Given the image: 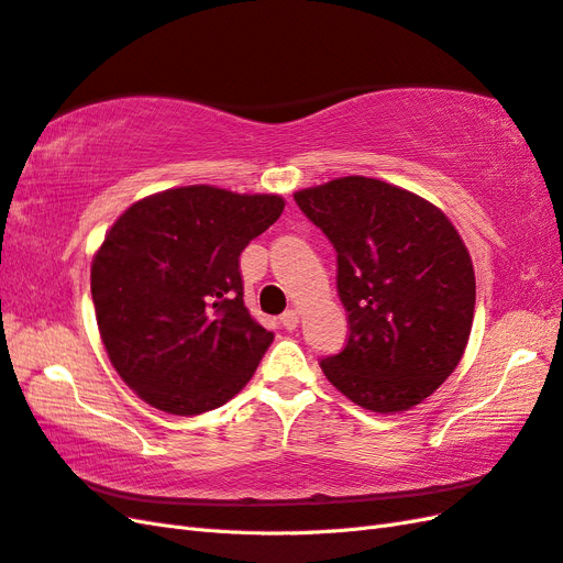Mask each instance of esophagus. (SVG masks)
Returning <instances> with one entry per match:
<instances>
[{"label":"esophagus","instance_id":"obj_1","mask_svg":"<svg viewBox=\"0 0 563 563\" xmlns=\"http://www.w3.org/2000/svg\"><path fill=\"white\" fill-rule=\"evenodd\" d=\"M279 324L286 329V331H294L298 327V312L296 310H286L282 317H279Z\"/></svg>","mask_w":563,"mask_h":563}]
</instances>
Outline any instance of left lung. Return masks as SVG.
<instances>
[{"label": "left lung", "instance_id": "1", "mask_svg": "<svg viewBox=\"0 0 563 563\" xmlns=\"http://www.w3.org/2000/svg\"><path fill=\"white\" fill-rule=\"evenodd\" d=\"M336 249L351 336L319 362L347 400L405 412L457 367L476 308L462 236L421 196L372 177H339L294 194Z\"/></svg>", "mask_w": 563, "mask_h": 563}]
</instances>
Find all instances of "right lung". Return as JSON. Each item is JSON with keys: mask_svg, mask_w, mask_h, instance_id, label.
Here are the masks:
<instances>
[{"mask_svg": "<svg viewBox=\"0 0 563 563\" xmlns=\"http://www.w3.org/2000/svg\"><path fill=\"white\" fill-rule=\"evenodd\" d=\"M277 194L191 185L132 203L92 261V300L120 378L161 412L232 400L275 333L244 306L239 255L275 224Z\"/></svg>", "mask_w": 563, "mask_h": 563, "instance_id": "obj_1", "label": "right lung"}]
</instances>
